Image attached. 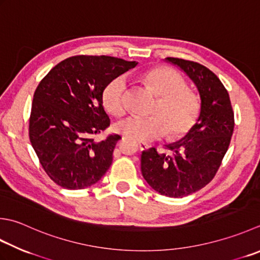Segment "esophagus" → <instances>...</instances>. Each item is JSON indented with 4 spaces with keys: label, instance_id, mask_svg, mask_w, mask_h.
I'll list each match as a JSON object with an SVG mask.
<instances>
[{
    "label": "esophagus",
    "instance_id": "34e87169",
    "mask_svg": "<svg viewBox=\"0 0 260 260\" xmlns=\"http://www.w3.org/2000/svg\"><path fill=\"white\" fill-rule=\"evenodd\" d=\"M139 146H140V149H141L142 151L149 150V147H150V145L147 144V143H144V142H139Z\"/></svg>",
    "mask_w": 260,
    "mask_h": 260
}]
</instances>
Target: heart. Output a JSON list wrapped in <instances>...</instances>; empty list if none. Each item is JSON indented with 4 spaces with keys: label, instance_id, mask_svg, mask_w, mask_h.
I'll use <instances>...</instances> for the list:
<instances>
[{
    "label": "heart",
    "instance_id": "obj_1",
    "mask_svg": "<svg viewBox=\"0 0 260 260\" xmlns=\"http://www.w3.org/2000/svg\"><path fill=\"white\" fill-rule=\"evenodd\" d=\"M145 82L160 96L152 117L131 116L118 121L115 129L136 141H151L167 134L179 137L190 131L200 115L201 101L187 89L185 79L169 68H156L144 75ZM103 103L110 114L121 116L127 109V81L117 76L106 85Z\"/></svg>",
    "mask_w": 260,
    "mask_h": 260
}]
</instances>
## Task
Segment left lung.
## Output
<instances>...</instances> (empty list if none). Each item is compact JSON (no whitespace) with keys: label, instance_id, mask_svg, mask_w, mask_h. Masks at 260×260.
I'll return each instance as SVG.
<instances>
[{"label":"left lung","instance_id":"left-lung-1","mask_svg":"<svg viewBox=\"0 0 260 260\" xmlns=\"http://www.w3.org/2000/svg\"><path fill=\"white\" fill-rule=\"evenodd\" d=\"M189 78L201 96L196 124L175 143L166 145L171 155L154 147L141 154V171L155 191L168 197H185L202 189L214 178L226 153L235 128L230 96L211 70L191 60L167 57Z\"/></svg>","mask_w":260,"mask_h":260}]
</instances>
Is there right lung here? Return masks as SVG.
I'll list each match as a JSON object with an SVG mask.
<instances>
[{
    "label": "right lung",
    "mask_w": 260,
    "mask_h": 260,
    "mask_svg": "<svg viewBox=\"0 0 260 260\" xmlns=\"http://www.w3.org/2000/svg\"><path fill=\"white\" fill-rule=\"evenodd\" d=\"M137 62L111 56H73L49 71L35 91L29 137L46 174L66 189L98 182L121 137L96 142L110 124L103 106L106 85Z\"/></svg>",
    "instance_id": "1"
}]
</instances>
